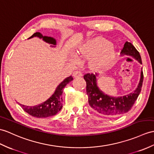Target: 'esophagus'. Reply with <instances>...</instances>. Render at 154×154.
Segmentation results:
<instances>
[{
  "mask_svg": "<svg viewBox=\"0 0 154 154\" xmlns=\"http://www.w3.org/2000/svg\"><path fill=\"white\" fill-rule=\"evenodd\" d=\"M73 75L74 77H81L83 76V74H82L81 71H74L73 73Z\"/></svg>",
  "mask_w": 154,
  "mask_h": 154,
  "instance_id": "34e87169",
  "label": "esophagus"
}]
</instances>
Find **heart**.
Returning <instances> with one entry per match:
<instances>
[{
	"mask_svg": "<svg viewBox=\"0 0 154 154\" xmlns=\"http://www.w3.org/2000/svg\"><path fill=\"white\" fill-rule=\"evenodd\" d=\"M94 55L91 60V66L99 69L112 62L115 57V51L112 45L98 38L88 42L78 52V55L81 56L91 57Z\"/></svg>",
	"mask_w": 154,
	"mask_h": 154,
	"instance_id": "b5f03b06",
	"label": "heart"
}]
</instances>
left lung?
I'll return each mask as SVG.
<instances>
[{
    "instance_id": "1",
    "label": "left lung",
    "mask_w": 154,
    "mask_h": 154,
    "mask_svg": "<svg viewBox=\"0 0 154 154\" xmlns=\"http://www.w3.org/2000/svg\"><path fill=\"white\" fill-rule=\"evenodd\" d=\"M121 53L133 56L142 63L140 54L131 42L128 41L125 42ZM96 75H97L96 74ZM96 75L92 73H87L83 77L87 83L86 91L88 98L89 106L94 112L107 117H116L123 115L131 109L140 93L144 79L142 71L137 88L129 94L117 98L106 95L100 90L96 83Z\"/></svg>"
}]
</instances>
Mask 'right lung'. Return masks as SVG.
Listing matches in <instances>:
<instances>
[{
  "mask_svg": "<svg viewBox=\"0 0 154 154\" xmlns=\"http://www.w3.org/2000/svg\"><path fill=\"white\" fill-rule=\"evenodd\" d=\"M38 37L39 38H43V40L49 44L56 45V41L54 38L49 37H44L41 33L37 32L34 33L31 37ZM73 80V77L69 76L67 77L65 80L62 82L56 88L54 93L45 102L34 106H26L20 104L22 109L29 114L31 116L36 117L38 118H45L55 116L56 114L60 112L62 108V94L63 92V88L66 87L67 84Z\"/></svg>",
  "mask_w": 154,
  "mask_h": 154,
  "instance_id": "1",
  "label": "right lung"
}]
</instances>
